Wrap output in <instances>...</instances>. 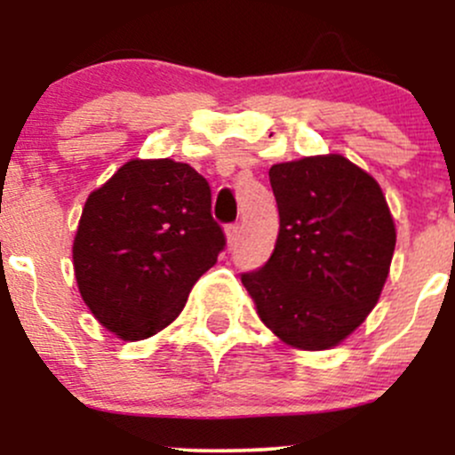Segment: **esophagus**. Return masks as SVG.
I'll list each match as a JSON object with an SVG mask.
<instances>
[{
  "mask_svg": "<svg viewBox=\"0 0 455 455\" xmlns=\"http://www.w3.org/2000/svg\"><path fill=\"white\" fill-rule=\"evenodd\" d=\"M239 239V224H231V227H227V243L228 248H233L235 243H237Z\"/></svg>",
  "mask_w": 455,
  "mask_h": 455,
  "instance_id": "1",
  "label": "esophagus"
}]
</instances>
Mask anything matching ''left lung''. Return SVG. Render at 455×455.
<instances>
[{
  "mask_svg": "<svg viewBox=\"0 0 455 455\" xmlns=\"http://www.w3.org/2000/svg\"><path fill=\"white\" fill-rule=\"evenodd\" d=\"M280 212L274 254L242 282L257 315L301 351L338 347L377 306L395 224L383 190L340 154L269 169Z\"/></svg>",
  "mask_w": 455,
  "mask_h": 455,
  "instance_id": "1",
  "label": "left lung"
}]
</instances>
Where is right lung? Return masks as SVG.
<instances>
[{
  "label": "right lung",
  "instance_id": "add662e5",
  "mask_svg": "<svg viewBox=\"0 0 455 455\" xmlns=\"http://www.w3.org/2000/svg\"><path fill=\"white\" fill-rule=\"evenodd\" d=\"M224 243L205 177L171 158H134L87 196L72 263L92 315L134 342L180 316Z\"/></svg>",
  "mask_w": 455,
  "mask_h": 455
}]
</instances>
